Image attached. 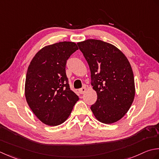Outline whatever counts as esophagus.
Segmentation results:
<instances>
[{"mask_svg":"<svg viewBox=\"0 0 159 159\" xmlns=\"http://www.w3.org/2000/svg\"><path fill=\"white\" fill-rule=\"evenodd\" d=\"M86 87H82V89H80L78 90V92H79L80 94H84V93L86 92Z\"/></svg>","mask_w":159,"mask_h":159,"instance_id":"obj_1","label":"esophagus"}]
</instances>
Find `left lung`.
Here are the masks:
<instances>
[{
    "label": "left lung",
    "instance_id": "obj_1",
    "mask_svg": "<svg viewBox=\"0 0 159 159\" xmlns=\"http://www.w3.org/2000/svg\"><path fill=\"white\" fill-rule=\"evenodd\" d=\"M77 45L89 64L91 85L98 94L96 102L90 106L93 113L103 124L119 121L134 98L130 64L120 50L106 42L89 39Z\"/></svg>",
    "mask_w": 159,
    "mask_h": 159
}]
</instances>
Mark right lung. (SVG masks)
Here are the masks:
<instances>
[{
    "mask_svg": "<svg viewBox=\"0 0 159 159\" xmlns=\"http://www.w3.org/2000/svg\"><path fill=\"white\" fill-rule=\"evenodd\" d=\"M77 49L72 42L48 45L35 54L28 67L26 99L35 115L45 124H62L78 101L70 89L65 70L66 61Z\"/></svg>",
    "mask_w": 159,
    "mask_h": 159,
    "instance_id": "1",
    "label": "right lung"
}]
</instances>
